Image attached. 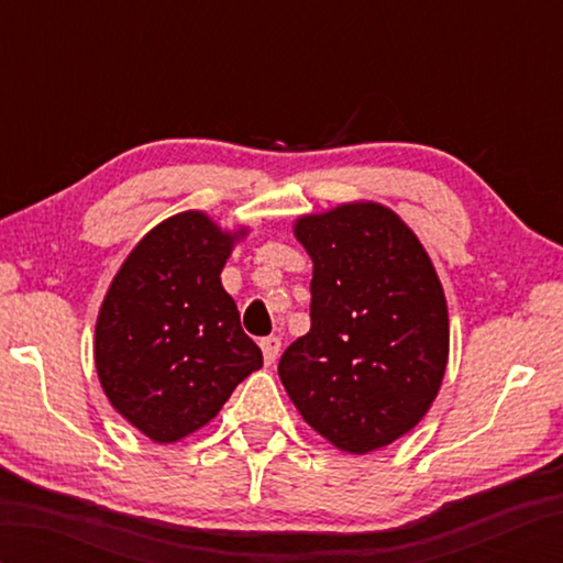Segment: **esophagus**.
I'll return each instance as SVG.
<instances>
[{"label":"esophagus","instance_id":"obj_1","mask_svg":"<svg viewBox=\"0 0 563 563\" xmlns=\"http://www.w3.org/2000/svg\"><path fill=\"white\" fill-rule=\"evenodd\" d=\"M261 351H263V361H266V365L275 363V357H278V353H280V339L278 336L261 339Z\"/></svg>","mask_w":563,"mask_h":563}]
</instances>
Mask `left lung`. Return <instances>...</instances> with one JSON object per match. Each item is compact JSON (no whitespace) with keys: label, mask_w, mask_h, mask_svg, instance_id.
I'll return each instance as SVG.
<instances>
[{"label":"left lung","mask_w":563,"mask_h":563,"mask_svg":"<svg viewBox=\"0 0 563 563\" xmlns=\"http://www.w3.org/2000/svg\"><path fill=\"white\" fill-rule=\"evenodd\" d=\"M312 258V327L278 375L305 423L349 454H367L423 421L450 355L448 300L421 239L391 208L351 200L300 214Z\"/></svg>","instance_id":"1"}]
</instances>
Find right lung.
I'll use <instances>...</instances> for the list:
<instances>
[{
	"label": "right lung",
	"instance_id": "add662e5",
	"mask_svg": "<svg viewBox=\"0 0 563 563\" xmlns=\"http://www.w3.org/2000/svg\"><path fill=\"white\" fill-rule=\"evenodd\" d=\"M249 227L227 230L202 210L162 220L106 290L93 363L106 399L159 445L194 435L263 365L220 273Z\"/></svg>",
	"mask_w": 563,
	"mask_h": 563
}]
</instances>
